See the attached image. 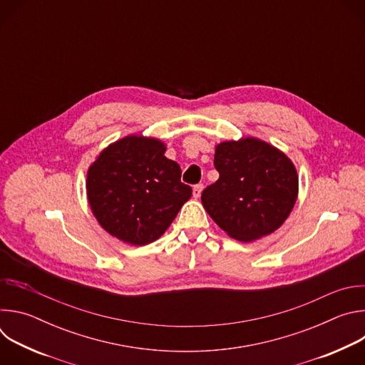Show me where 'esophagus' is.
Listing matches in <instances>:
<instances>
[{"mask_svg":"<svg viewBox=\"0 0 365 365\" xmlns=\"http://www.w3.org/2000/svg\"><path fill=\"white\" fill-rule=\"evenodd\" d=\"M202 189H203V185H202V183H197V185L193 186V197H195V199H197V197L200 196Z\"/></svg>","mask_w":365,"mask_h":365,"instance_id":"obj_1","label":"esophagus"}]
</instances>
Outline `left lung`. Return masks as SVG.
Masks as SVG:
<instances>
[{"label": "left lung", "instance_id": "1", "mask_svg": "<svg viewBox=\"0 0 365 365\" xmlns=\"http://www.w3.org/2000/svg\"><path fill=\"white\" fill-rule=\"evenodd\" d=\"M220 179L203 189L202 205L230 237L252 241L274 232L292 212L299 179L292 160L258 138L224 141L215 148Z\"/></svg>", "mask_w": 365, "mask_h": 365}]
</instances>
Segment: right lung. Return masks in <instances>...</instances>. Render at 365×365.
Masks as SVG:
<instances>
[{
  "instance_id": "add662e5",
  "label": "right lung",
  "mask_w": 365,
  "mask_h": 365,
  "mask_svg": "<svg viewBox=\"0 0 365 365\" xmlns=\"http://www.w3.org/2000/svg\"><path fill=\"white\" fill-rule=\"evenodd\" d=\"M155 138L128 135L101 151L91 165L86 192L91 210L113 237L145 245L160 238L192 187L180 182V166Z\"/></svg>"
}]
</instances>
